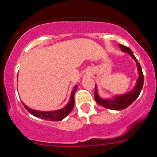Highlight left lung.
Wrapping results in <instances>:
<instances>
[{
  "instance_id": "8db88e82",
  "label": "left lung",
  "mask_w": 157,
  "mask_h": 157,
  "mask_svg": "<svg viewBox=\"0 0 157 157\" xmlns=\"http://www.w3.org/2000/svg\"><path fill=\"white\" fill-rule=\"evenodd\" d=\"M120 48H121V50L123 52H127L131 56V57L134 59L138 65V73H139V78H138V81H137V85H136L135 88L131 92L127 93V94H124V95H120L116 97L114 99L109 100V99H102L98 96V92H97V88L95 86V93H94V98H95V101H97V103L100 105L101 106H103L107 109H112V110H123V109H126L129 105L135 101L138 97L139 96L140 93H141V89L143 86L144 82V76L143 73H142V70H141V67L140 63H138L136 57L133 54L132 51L130 50V48L127 46H124L123 45H120Z\"/></svg>"
}]
</instances>
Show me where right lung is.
<instances>
[{
  "label": "right lung",
  "instance_id": "obj_1",
  "mask_svg": "<svg viewBox=\"0 0 157 157\" xmlns=\"http://www.w3.org/2000/svg\"><path fill=\"white\" fill-rule=\"evenodd\" d=\"M76 90H77V86H75L73 88V90H72L71 94L69 103L63 109H60V110L53 111V112H39V111L33 110V109H30L27 106H26L24 104H23V105L25 109H27L30 114L36 116V117L41 118V119H43V120H49V121H60L63 119H64L71 112L73 108H74V96Z\"/></svg>",
  "mask_w": 157,
  "mask_h": 157
}]
</instances>
